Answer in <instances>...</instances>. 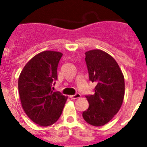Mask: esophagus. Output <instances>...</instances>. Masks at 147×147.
Instances as JSON below:
<instances>
[{
    "label": "esophagus",
    "instance_id": "obj_1",
    "mask_svg": "<svg viewBox=\"0 0 147 147\" xmlns=\"http://www.w3.org/2000/svg\"><path fill=\"white\" fill-rule=\"evenodd\" d=\"M70 98H71V99H77V98H81V94L77 93V94H74V95H70Z\"/></svg>",
    "mask_w": 147,
    "mask_h": 147
}]
</instances>
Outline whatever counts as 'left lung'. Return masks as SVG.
Listing matches in <instances>:
<instances>
[{
    "mask_svg": "<svg viewBox=\"0 0 147 147\" xmlns=\"http://www.w3.org/2000/svg\"><path fill=\"white\" fill-rule=\"evenodd\" d=\"M85 54L89 79L96 86L94 94L86 96L89 107L82 116L91 125L100 127L114 117L123 104L124 77L117 62L105 51L92 49Z\"/></svg>",
    "mask_w": 147,
    "mask_h": 147,
    "instance_id": "obj_1",
    "label": "left lung"
}]
</instances>
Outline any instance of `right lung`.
<instances>
[{
	"instance_id": "right-lung-1",
	"label": "right lung",
	"mask_w": 147,
	"mask_h": 147,
	"mask_svg": "<svg viewBox=\"0 0 147 147\" xmlns=\"http://www.w3.org/2000/svg\"><path fill=\"white\" fill-rule=\"evenodd\" d=\"M62 53L43 51L29 61L19 76L18 90L23 109L31 121L48 127L59 120L68 97L53 92Z\"/></svg>"
}]
</instances>
